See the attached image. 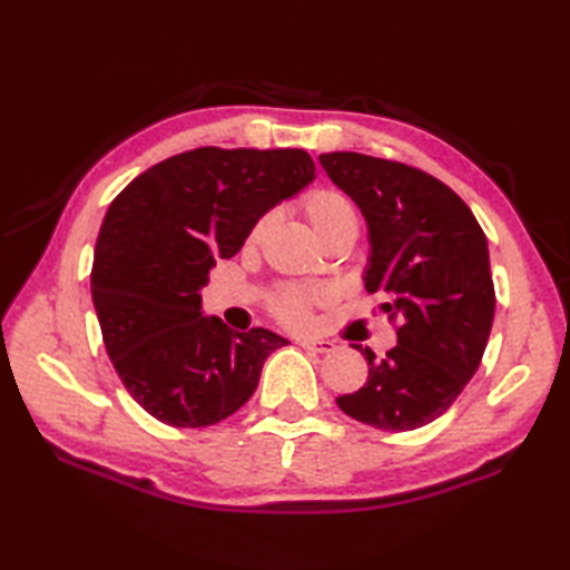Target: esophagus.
<instances>
[{"label":"esophagus","instance_id":"esophagus-1","mask_svg":"<svg viewBox=\"0 0 570 570\" xmlns=\"http://www.w3.org/2000/svg\"><path fill=\"white\" fill-rule=\"evenodd\" d=\"M298 345L311 350V353H333L335 350V343L325 341V337H301Z\"/></svg>","mask_w":570,"mask_h":570}]
</instances>
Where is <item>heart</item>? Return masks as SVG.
<instances>
[{
	"mask_svg": "<svg viewBox=\"0 0 570 570\" xmlns=\"http://www.w3.org/2000/svg\"><path fill=\"white\" fill-rule=\"evenodd\" d=\"M304 213L308 217L311 227L316 229V235L328 242L337 235L343 233H357V210L353 200H350L345 193L341 190H333V188H316L311 190L308 196L304 198ZM272 217L269 215H262L257 223L249 227L247 233V247H257L262 237L266 235V229H269ZM316 298H323V292H301V288H286L282 292V296L276 298L274 311L276 316L292 323V325H304L308 321V308Z\"/></svg>",
	"mask_w": 570,
	"mask_h": 570,
	"instance_id": "1",
	"label": "heart"
}]
</instances>
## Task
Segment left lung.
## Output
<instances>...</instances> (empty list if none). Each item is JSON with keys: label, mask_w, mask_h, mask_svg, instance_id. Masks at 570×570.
I'll list each match as a JSON object with an SVG mask.
<instances>
[{"label": "left lung", "mask_w": 570, "mask_h": 570, "mask_svg": "<svg viewBox=\"0 0 570 570\" xmlns=\"http://www.w3.org/2000/svg\"><path fill=\"white\" fill-rule=\"evenodd\" d=\"M318 159L367 223L365 288L402 323L382 360L353 345L367 382L335 402L374 429H421L451 409L485 353L494 318L488 237L451 188L414 166L355 151Z\"/></svg>", "instance_id": "obj_1"}]
</instances>
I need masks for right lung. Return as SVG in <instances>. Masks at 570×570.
<instances>
[{"label":"right lung","mask_w":570,"mask_h":570,"mask_svg":"<svg viewBox=\"0 0 570 570\" xmlns=\"http://www.w3.org/2000/svg\"><path fill=\"white\" fill-rule=\"evenodd\" d=\"M316 178L304 149L176 154L119 193L95 245L90 288L102 341L131 399L168 426L227 419L288 341L203 316L200 288L249 227Z\"/></svg>","instance_id":"right-lung-1"}]
</instances>
